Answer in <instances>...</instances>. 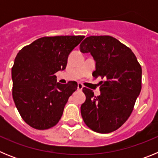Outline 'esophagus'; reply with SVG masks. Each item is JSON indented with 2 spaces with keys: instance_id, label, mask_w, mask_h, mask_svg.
<instances>
[{
  "instance_id": "esophagus-1",
  "label": "esophagus",
  "mask_w": 158,
  "mask_h": 158,
  "mask_svg": "<svg viewBox=\"0 0 158 158\" xmlns=\"http://www.w3.org/2000/svg\"><path fill=\"white\" fill-rule=\"evenodd\" d=\"M83 88H84L83 85H82L81 83H80V82H79V83L77 84V89H78V91H81L82 89H83Z\"/></svg>"
}]
</instances>
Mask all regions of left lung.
Returning a JSON list of instances; mask_svg holds the SVG:
<instances>
[{"mask_svg":"<svg viewBox=\"0 0 158 158\" xmlns=\"http://www.w3.org/2000/svg\"><path fill=\"white\" fill-rule=\"evenodd\" d=\"M96 61L94 78L101 77L100 95L83 88L81 106L85 123L95 132L111 133L127 120L142 89V67L129 47L109 35L89 36L80 45Z\"/></svg>","mask_w":158,"mask_h":158,"instance_id":"1","label":"left lung"}]
</instances>
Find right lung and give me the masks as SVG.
<instances>
[{
	"instance_id": "obj_1",
	"label": "right lung",
	"mask_w": 158,
	"mask_h": 158,
	"mask_svg": "<svg viewBox=\"0 0 158 158\" xmlns=\"http://www.w3.org/2000/svg\"><path fill=\"white\" fill-rule=\"evenodd\" d=\"M84 35L51 36L38 39L19 51L12 68V97L22 118L30 127L47 130L60 120L76 81L57 82L71 51Z\"/></svg>"
}]
</instances>
